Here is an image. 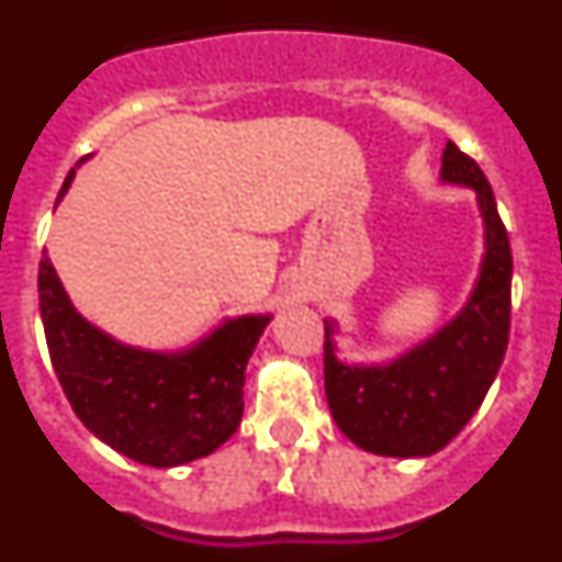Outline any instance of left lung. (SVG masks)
<instances>
[{
	"instance_id": "obj_1",
	"label": "left lung",
	"mask_w": 562,
	"mask_h": 562,
	"mask_svg": "<svg viewBox=\"0 0 562 562\" xmlns=\"http://www.w3.org/2000/svg\"><path fill=\"white\" fill-rule=\"evenodd\" d=\"M441 182L475 191L484 220V258L459 315L385 366L337 360L335 321H324L326 400L337 428L376 456L439 453L481 408L509 342L513 252L493 188L456 143L441 154Z\"/></svg>"
}]
</instances>
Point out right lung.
Instances as JSON below:
<instances>
[{"mask_svg": "<svg viewBox=\"0 0 562 562\" xmlns=\"http://www.w3.org/2000/svg\"><path fill=\"white\" fill-rule=\"evenodd\" d=\"M38 306L64 394L103 445L140 464L177 467L236 434L247 360L270 315L233 317L182 351L137 349L78 315L47 256L38 265Z\"/></svg>", "mask_w": 562, "mask_h": 562, "instance_id": "add662e5", "label": "right lung"}]
</instances>
